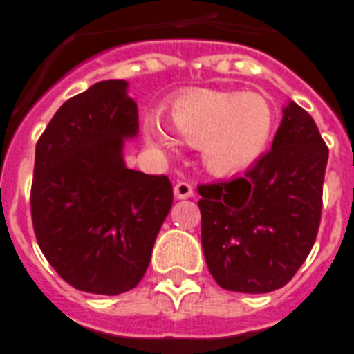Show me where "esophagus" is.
<instances>
[{"label": "esophagus", "instance_id": "obj_1", "mask_svg": "<svg viewBox=\"0 0 354 354\" xmlns=\"http://www.w3.org/2000/svg\"><path fill=\"white\" fill-rule=\"evenodd\" d=\"M174 196L178 200H185V198H191L193 196V185L187 182H178L174 185Z\"/></svg>", "mask_w": 354, "mask_h": 354}]
</instances>
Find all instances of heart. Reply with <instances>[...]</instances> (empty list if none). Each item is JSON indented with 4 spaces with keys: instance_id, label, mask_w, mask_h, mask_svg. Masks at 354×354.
Masks as SVG:
<instances>
[{
    "instance_id": "obj_1",
    "label": "heart",
    "mask_w": 354,
    "mask_h": 354,
    "mask_svg": "<svg viewBox=\"0 0 354 354\" xmlns=\"http://www.w3.org/2000/svg\"><path fill=\"white\" fill-rule=\"evenodd\" d=\"M172 129L158 113L143 122L147 143L161 152L180 147L178 136L198 147L202 165L216 176H233L255 165L274 133V108L263 95L235 90H189L169 106Z\"/></svg>"
}]
</instances>
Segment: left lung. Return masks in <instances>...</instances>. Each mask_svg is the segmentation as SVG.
I'll use <instances>...</instances> for the list:
<instances>
[{
	"label": "left lung",
	"instance_id": "1",
	"mask_svg": "<svg viewBox=\"0 0 354 354\" xmlns=\"http://www.w3.org/2000/svg\"><path fill=\"white\" fill-rule=\"evenodd\" d=\"M327 160L314 119L288 101L270 152L244 176L200 185L202 248L222 288L266 294L294 277L318 235Z\"/></svg>",
	"mask_w": 354,
	"mask_h": 354
}]
</instances>
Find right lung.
<instances>
[{
    "mask_svg": "<svg viewBox=\"0 0 354 354\" xmlns=\"http://www.w3.org/2000/svg\"><path fill=\"white\" fill-rule=\"evenodd\" d=\"M139 132L127 80H102L58 108L36 143L30 215L36 241L77 290L118 296L149 268L172 205L167 176L128 169Z\"/></svg>",
    "mask_w": 354,
    "mask_h": 354,
    "instance_id": "1",
    "label": "right lung"
}]
</instances>
